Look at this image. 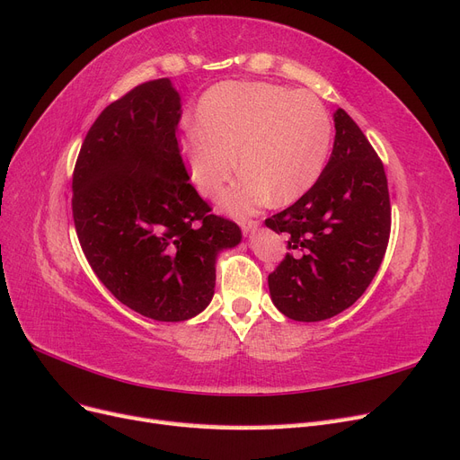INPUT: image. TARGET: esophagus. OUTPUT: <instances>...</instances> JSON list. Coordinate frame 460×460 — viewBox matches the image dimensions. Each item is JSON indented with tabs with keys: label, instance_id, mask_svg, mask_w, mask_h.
<instances>
[{
	"label": "esophagus",
	"instance_id": "obj_1",
	"mask_svg": "<svg viewBox=\"0 0 460 460\" xmlns=\"http://www.w3.org/2000/svg\"><path fill=\"white\" fill-rule=\"evenodd\" d=\"M259 225H261L259 220H243V222H242V232H243V235H252V234L259 228Z\"/></svg>",
	"mask_w": 460,
	"mask_h": 460
}]
</instances>
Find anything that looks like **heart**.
<instances>
[{
  "label": "heart",
  "mask_w": 460,
  "mask_h": 460,
  "mask_svg": "<svg viewBox=\"0 0 460 460\" xmlns=\"http://www.w3.org/2000/svg\"><path fill=\"white\" fill-rule=\"evenodd\" d=\"M330 147L332 122L316 95L264 82H225L201 97L182 157L207 198L218 196L240 163L243 174L222 205L249 215L270 198L278 205L303 198L323 174Z\"/></svg>",
  "instance_id": "obj_1"
}]
</instances>
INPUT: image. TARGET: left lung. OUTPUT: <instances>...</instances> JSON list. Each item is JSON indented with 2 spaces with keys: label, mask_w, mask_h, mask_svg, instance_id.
Masks as SVG:
<instances>
[{
  "label": "left lung",
  "mask_w": 460,
  "mask_h": 460,
  "mask_svg": "<svg viewBox=\"0 0 460 460\" xmlns=\"http://www.w3.org/2000/svg\"><path fill=\"white\" fill-rule=\"evenodd\" d=\"M333 122L336 140L318 182L264 220L288 238L286 257L269 274L272 303L299 323L351 307L378 272L392 230L384 163L343 109Z\"/></svg>",
  "instance_id": "left-lung-1"
}]
</instances>
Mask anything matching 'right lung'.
I'll return each instance as SVG.
<instances>
[{"label":"right lung","mask_w":460,"mask_h":460,"mask_svg":"<svg viewBox=\"0 0 460 460\" xmlns=\"http://www.w3.org/2000/svg\"><path fill=\"white\" fill-rule=\"evenodd\" d=\"M180 117L169 78L144 82L102 111L73 172L75 228L92 270L122 305L159 323L199 314L215 294L218 252L242 240L190 184Z\"/></svg>","instance_id":"right-lung-1"}]
</instances>
